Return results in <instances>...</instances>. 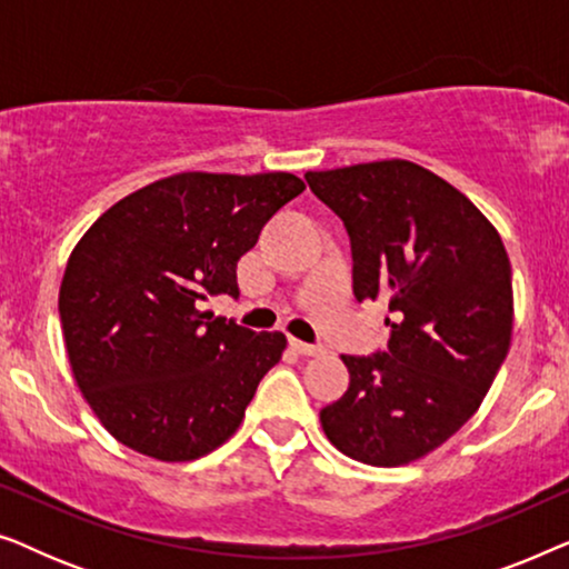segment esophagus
<instances>
[{"instance_id": "obj_1", "label": "esophagus", "mask_w": 569, "mask_h": 569, "mask_svg": "<svg viewBox=\"0 0 569 569\" xmlns=\"http://www.w3.org/2000/svg\"><path fill=\"white\" fill-rule=\"evenodd\" d=\"M290 345H292V349H295V352H298V355H306V357L323 355V347H321V345H306V341H300V339H292Z\"/></svg>"}]
</instances>
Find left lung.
Returning <instances> with one entry per match:
<instances>
[{
	"mask_svg": "<svg viewBox=\"0 0 569 569\" xmlns=\"http://www.w3.org/2000/svg\"><path fill=\"white\" fill-rule=\"evenodd\" d=\"M345 222L357 300H388V352L341 355L349 388L321 409L326 438L370 466H403L473 417L512 337V269L495 224L409 160L308 170Z\"/></svg>",
	"mask_w": 569,
	"mask_h": 569,
	"instance_id": "obj_1",
	"label": "left lung"
}]
</instances>
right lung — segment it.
Here are the masks:
<instances>
[{
	"label": "right lung",
	"mask_w": 569,
	"mask_h": 569,
	"mask_svg": "<svg viewBox=\"0 0 569 569\" xmlns=\"http://www.w3.org/2000/svg\"><path fill=\"white\" fill-rule=\"evenodd\" d=\"M306 191L292 173H176L98 217L67 261L59 316L84 401L123 446L193 461L232 438L282 331L201 313L238 298V261L269 217Z\"/></svg>",
	"instance_id": "right-lung-1"
}]
</instances>
